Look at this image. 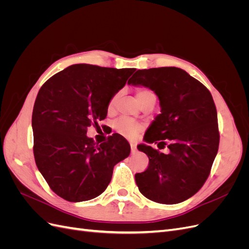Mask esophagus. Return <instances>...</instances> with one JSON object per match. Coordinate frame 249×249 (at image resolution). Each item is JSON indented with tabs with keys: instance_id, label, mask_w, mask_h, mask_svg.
I'll list each match as a JSON object with an SVG mask.
<instances>
[{
	"instance_id": "1",
	"label": "esophagus",
	"mask_w": 249,
	"mask_h": 249,
	"mask_svg": "<svg viewBox=\"0 0 249 249\" xmlns=\"http://www.w3.org/2000/svg\"><path fill=\"white\" fill-rule=\"evenodd\" d=\"M136 145H135V144H133V143H131V150H132V153H135V152H136Z\"/></svg>"
}]
</instances>
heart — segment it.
<instances>
[{"mask_svg": "<svg viewBox=\"0 0 249 249\" xmlns=\"http://www.w3.org/2000/svg\"><path fill=\"white\" fill-rule=\"evenodd\" d=\"M149 94H154L152 91H149V90L146 89H139L137 91V99L139 101V103L146 97ZM120 96V91H118L117 93H115L111 97V100L109 102V108L112 109L113 107L115 106V104L118 100V97ZM114 129L116 130L117 133H119L120 135H123L124 137L127 138H134L136 135L141 131L142 129V125L133 122L131 119H127V118H122L117 120L114 124Z\"/></svg>", "mask_w": 249, "mask_h": 249, "instance_id": "1", "label": "heart"}]
</instances>
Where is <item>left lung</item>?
I'll use <instances>...</instances> for the list:
<instances>
[{
	"label": "left lung",
	"instance_id": "obj_1",
	"mask_svg": "<svg viewBox=\"0 0 249 249\" xmlns=\"http://www.w3.org/2000/svg\"><path fill=\"white\" fill-rule=\"evenodd\" d=\"M129 84L157 94L161 113L149 125L146 143L137 148L147 155L145 171L135 175L139 191L150 200L173 205L196 193L210 175L219 146L217 111L206 86L178 67L138 70Z\"/></svg>",
	"mask_w": 249,
	"mask_h": 249
}]
</instances>
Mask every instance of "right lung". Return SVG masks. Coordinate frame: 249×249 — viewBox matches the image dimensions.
<instances>
[{"instance_id":"1","label":"right lung","mask_w":249,"mask_h":249,"mask_svg":"<svg viewBox=\"0 0 249 249\" xmlns=\"http://www.w3.org/2000/svg\"><path fill=\"white\" fill-rule=\"evenodd\" d=\"M135 69L74 64L50 78L37 94L32 114L34 158L51 189L71 202L102 194L113 168L130 155L122 135L101 144L87 127L106 118L111 97Z\"/></svg>"}]
</instances>
